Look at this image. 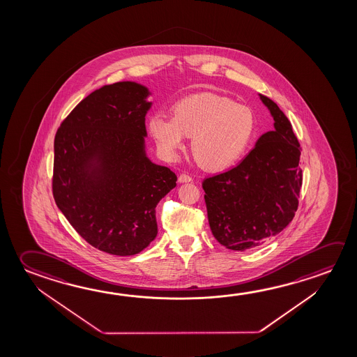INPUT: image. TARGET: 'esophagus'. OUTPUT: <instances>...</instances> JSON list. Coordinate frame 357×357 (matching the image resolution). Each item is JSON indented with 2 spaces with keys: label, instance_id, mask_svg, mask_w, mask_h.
<instances>
[{
  "label": "esophagus",
  "instance_id": "34e87169",
  "mask_svg": "<svg viewBox=\"0 0 357 357\" xmlns=\"http://www.w3.org/2000/svg\"><path fill=\"white\" fill-rule=\"evenodd\" d=\"M193 181V179H192V176H188V174H184V173L181 174L179 178H178V181H179V183H188V181Z\"/></svg>",
  "mask_w": 357,
  "mask_h": 357
}]
</instances>
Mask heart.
<instances>
[{"mask_svg":"<svg viewBox=\"0 0 357 357\" xmlns=\"http://www.w3.org/2000/svg\"><path fill=\"white\" fill-rule=\"evenodd\" d=\"M173 117L154 114L148 129L159 151L176 158L193 137L192 152L203 168L222 170L241 157L255 132V116L249 107L219 94L188 96L172 108Z\"/></svg>","mask_w":357,"mask_h":357,"instance_id":"b5f03b06","label":"heart"}]
</instances>
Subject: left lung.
<instances>
[{
	"instance_id": "left-lung-1",
	"label": "left lung",
	"mask_w": 357,
	"mask_h": 357,
	"mask_svg": "<svg viewBox=\"0 0 357 357\" xmlns=\"http://www.w3.org/2000/svg\"><path fill=\"white\" fill-rule=\"evenodd\" d=\"M259 96L274 118V130L261 135L236 167L203 181L211 233L238 252L261 245L287 228L303 185L301 148L291 123L274 100Z\"/></svg>"
}]
</instances>
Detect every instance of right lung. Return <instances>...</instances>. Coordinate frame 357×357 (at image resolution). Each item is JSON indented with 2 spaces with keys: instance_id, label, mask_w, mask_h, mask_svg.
I'll use <instances>...</instances> for the list:
<instances>
[{
  "instance_id": "right-lung-1",
  "label": "right lung",
  "mask_w": 357,
  "mask_h": 357,
  "mask_svg": "<svg viewBox=\"0 0 357 357\" xmlns=\"http://www.w3.org/2000/svg\"><path fill=\"white\" fill-rule=\"evenodd\" d=\"M149 91L135 82L81 100L54 137L52 193L77 233L100 252H141L158 234L155 206L176 176L146 155Z\"/></svg>"
}]
</instances>
